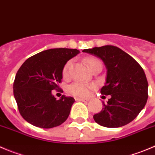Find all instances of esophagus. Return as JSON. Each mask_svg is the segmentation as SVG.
<instances>
[{
  "instance_id": "34e87169",
  "label": "esophagus",
  "mask_w": 155,
  "mask_h": 155,
  "mask_svg": "<svg viewBox=\"0 0 155 155\" xmlns=\"http://www.w3.org/2000/svg\"><path fill=\"white\" fill-rule=\"evenodd\" d=\"M75 100H76V101H83V102H87V101H89V99L80 98V97H75Z\"/></svg>"
}]
</instances>
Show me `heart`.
<instances>
[{
    "label": "heart",
    "mask_w": 155,
    "mask_h": 155,
    "mask_svg": "<svg viewBox=\"0 0 155 155\" xmlns=\"http://www.w3.org/2000/svg\"><path fill=\"white\" fill-rule=\"evenodd\" d=\"M86 61L91 70L96 64L101 63V60L95 58V57H89V58H87ZM72 65H73V61L72 60H69V61H68L65 63V64L63 67L62 75L64 78H68L69 75H70V72L71 70ZM94 87V84H87L77 81L74 82L73 84L69 85L68 87V91L72 95L78 96V97H87L90 94L91 90L93 89Z\"/></svg>",
    "instance_id": "b5f03b06"
}]
</instances>
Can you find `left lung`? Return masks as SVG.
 <instances>
[{"label":"left lung","instance_id":"obj_1","mask_svg":"<svg viewBox=\"0 0 155 155\" xmlns=\"http://www.w3.org/2000/svg\"><path fill=\"white\" fill-rule=\"evenodd\" d=\"M101 58L107 68V81L101 94L110 95L104 108L94 116L96 123L107 128L126 126L137 117L148 100V81L139 64L113 45L84 49Z\"/></svg>","mask_w":155,"mask_h":155}]
</instances>
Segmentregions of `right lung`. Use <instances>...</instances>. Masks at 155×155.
Segmentation results:
<instances>
[{"label": "right lung", "mask_w": 155, "mask_h": 155, "mask_svg": "<svg viewBox=\"0 0 155 155\" xmlns=\"http://www.w3.org/2000/svg\"><path fill=\"white\" fill-rule=\"evenodd\" d=\"M78 49L51 48L34 54L19 68L14 82V95L22 117L42 129L65 122L74 99L61 96L56 100L51 91H58L65 63L78 54Z\"/></svg>", "instance_id": "right-lung-1"}]
</instances>
